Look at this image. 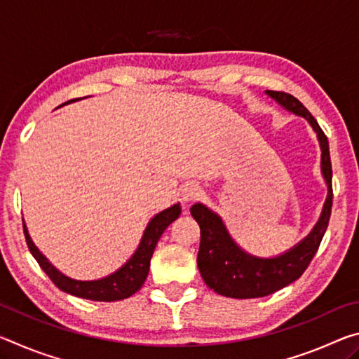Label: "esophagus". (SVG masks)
Returning a JSON list of instances; mask_svg holds the SVG:
<instances>
[{"instance_id":"esophagus-1","label":"esophagus","mask_w":359,"mask_h":359,"mask_svg":"<svg viewBox=\"0 0 359 359\" xmlns=\"http://www.w3.org/2000/svg\"><path fill=\"white\" fill-rule=\"evenodd\" d=\"M180 196L184 203H194L203 196V190L198 185H187L182 188Z\"/></svg>"}]
</instances>
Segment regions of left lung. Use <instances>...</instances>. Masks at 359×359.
<instances>
[{
    "label": "left lung",
    "mask_w": 359,
    "mask_h": 359,
    "mask_svg": "<svg viewBox=\"0 0 359 359\" xmlns=\"http://www.w3.org/2000/svg\"><path fill=\"white\" fill-rule=\"evenodd\" d=\"M266 93L287 111L306 118L313 131L317 133L321 149V174L327 185V196L321 215L311 234L304 238L299 244L290 248L288 252L274 258L253 257L242 250L229 236L222 217H218L215 212H212L201 203L191 205V215L201 228L198 267L203 280L215 293L226 297H236V299L263 297L297 280L318 250L327 223H330L332 208L330 144H327L323 130L320 128L312 114L293 95L272 92V90H266Z\"/></svg>",
    "instance_id": "left-lung-1"
}]
</instances>
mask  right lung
I'll return each mask as SVG.
<instances>
[{
    "label": "right lung",
    "instance_id": "add662e5",
    "mask_svg": "<svg viewBox=\"0 0 359 359\" xmlns=\"http://www.w3.org/2000/svg\"><path fill=\"white\" fill-rule=\"evenodd\" d=\"M77 100H71L68 102L77 101ZM180 212H182L180 204L177 203L171 205V208L161 210L160 214H156L149 222L147 228H145L142 234V239L139 242V247L136 248V252L133 253V257L126 261L120 269L115 271L114 274L98 278V280H76V278H71L68 276L62 274V272H60L57 267L39 252V248L33 244V241L28 234L25 222H23V233H25L27 245L34 257V259L38 261L41 269L46 272L48 278H50V280L55 283L60 290L72 296L83 297V299L111 302V301L126 299V297L133 296L139 288L142 287L145 278L149 276L150 259H151V255H154L158 241H160L161 234L165 233V229L169 226V224H171L175 218H179Z\"/></svg>",
    "mask_w": 359,
    "mask_h": 359
}]
</instances>
